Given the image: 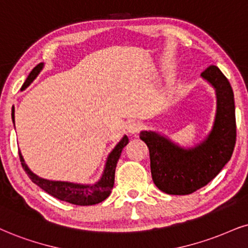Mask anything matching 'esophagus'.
I'll list each match as a JSON object with an SVG mask.
<instances>
[{"label": "esophagus", "mask_w": 248, "mask_h": 248, "mask_svg": "<svg viewBox=\"0 0 248 248\" xmlns=\"http://www.w3.org/2000/svg\"><path fill=\"white\" fill-rule=\"evenodd\" d=\"M142 127H143V124L141 122L132 121L129 125H127V131H129L130 133L136 134V133H139L140 131L142 130Z\"/></svg>", "instance_id": "1"}]
</instances>
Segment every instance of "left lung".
I'll list each match as a JSON object with an SVG mask.
<instances>
[{
  "label": "left lung",
  "mask_w": 248,
  "mask_h": 248,
  "mask_svg": "<svg viewBox=\"0 0 248 248\" xmlns=\"http://www.w3.org/2000/svg\"><path fill=\"white\" fill-rule=\"evenodd\" d=\"M215 88L217 110L213 130L195 147L183 148L153 131H141L140 139L149 148L154 184L173 195L191 194L206 186L230 161L236 145V111L233 91L217 66L201 73Z\"/></svg>",
  "instance_id": "1"
}]
</instances>
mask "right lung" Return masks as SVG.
<instances>
[{"label": "right lung", "instance_id": "1", "mask_svg": "<svg viewBox=\"0 0 248 248\" xmlns=\"http://www.w3.org/2000/svg\"><path fill=\"white\" fill-rule=\"evenodd\" d=\"M44 68V63H39L32 71L30 72L29 77L26 78L25 82L21 86V91L25 90L29 85L34 79L38 77V75ZM11 118L14 122L15 126V108L12 107L11 110ZM129 142V138L124 136L119 141L116 147L112 149L111 153L108 155L107 158L105 170H103L102 177H101L99 182H96L93 185H82V184H75V183L69 182H56V180H48L41 177L36 176L32 171L29 169L26 166L25 161H24L23 155L19 152V158L20 163L23 169L25 170L27 176L32 180L34 184H36L39 187H41L44 191L47 192L48 194L53 195L54 198L60 199L62 201H66V202L72 204H78V206H92V204H96L102 202L106 200L111 193V189L114 187L115 183V170L117 162L121 156L122 151L125 146Z\"/></svg>", "mask_w": 248, "mask_h": 248}]
</instances>
